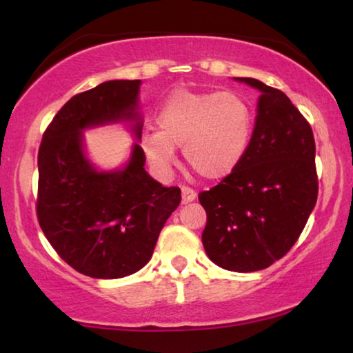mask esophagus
<instances>
[{
    "mask_svg": "<svg viewBox=\"0 0 353 353\" xmlns=\"http://www.w3.org/2000/svg\"><path fill=\"white\" fill-rule=\"evenodd\" d=\"M197 192L192 190L190 186H183L181 188V199H183V204H188V202H192L196 199Z\"/></svg>",
    "mask_w": 353,
    "mask_h": 353,
    "instance_id": "esophagus-1",
    "label": "esophagus"
}]
</instances>
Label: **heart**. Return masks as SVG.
Instances as JSON below:
<instances>
[{
  "label": "heart",
  "instance_id": "obj_1",
  "mask_svg": "<svg viewBox=\"0 0 353 353\" xmlns=\"http://www.w3.org/2000/svg\"><path fill=\"white\" fill-rule=\"evenodd\" d=\"M156 123L157 130L144 132L141 148L157 172L170 170L175 148H183L192 170L207 180H220L243 159L252 115L233 91L175 90L159 105Z\"/></svg>",
  "mask_w": 353,
  "mask_h": 353
}]
</instances>
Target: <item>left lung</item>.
Here are the masks:
<instances>
[{"instance_id": "8db88e82", "label": "left lung", "mask_w": 353, "mask_h": 353, "mask_svg": "<svg viewBox=\"0 0 353 353\" xmlns=\"http://www.w3.org/2000/svg\"><path fill=\"white\" fill-rule=\"evenodd\" d=\"M262 91L248 149L219 185L199 192L207 223L202 244L230 272L263 270L301 236L318 197L310 123L281 90L236 79Z\"/></svg>"}]
</instances>
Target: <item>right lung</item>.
Wrapping results in <instances>:
<instances>
[{
    "label": "right lung",
    "mask_w": 353,
    "mask_h": 353,
    "mask_svg": "<svg viewBox=\"0 0 353 353\" xmlns=\"http://www.w3.org/2000/svg\"><path fill=\"white\" fill-rule=\"evenodd\" d=\"M139 80L104 81L62 105L43 133L38 151L37 216L57 255L81 274L99 279L128 276L152 257L159 233L181 201L178 186L165 188L144 170L134 144L120 172H96L81 149V130L134 112Z\"/></svg>",
    "instance_id": "obj_1"
}]
</instances>
